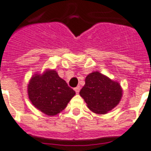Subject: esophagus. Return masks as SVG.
I'll list each match as a JSON object with an SVG mask.
<instances>
[{"label": "esophagus", "mask_w": 151, "mask_h": 151, "mask_svg": "<svg viewBox=\"0 0 151 151\" xmlns=\"http://www.w3.org/2000/svg\"><path fill=\"white\" fill-rule=\"evenodd\" d=\"M80 90V88L79 86L76 87V88H75V91H76V93H79Z\"/></svg>", "instance_id": "esophagus-1"}]
</instances>
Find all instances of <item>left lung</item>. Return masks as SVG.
I'll return each instance as SVG.
<instances>
[{"mask_svg": "<svg viewBox=\"0 0 151 151\" xmlns=\"http://www.w3.org/2000/svg\"><path fill=\"white\" fill-rule=\"evenodd\" d=\"M80 95L90 110L104 114L119 104L122 89L119 83L98 71H93L87 76L85 84L80 90Z\"/></svg>", "mask_w": 151, "mask_h": 151, "instance_id": "8db88e82", "label": "left lung"}]
</instances>
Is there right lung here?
Masks as SVG:
<instances>
[{
  "instance_id": "right-lung-1",
  "label": "right lung",
  "mask_w": 151,
  "mask_h": 151,
  "mask_svg": "<svg viewBox=\"0 0 151 151\" xmlns=\"http://www.w3.org/2000/svg\"><path fill=\"white\" fill-rule=\"evenodd\" d=\"M76 92L55 70L33 76L28 84V96L34 106L48 116L64 109Z\"/></svg>"
}]
</instances>
